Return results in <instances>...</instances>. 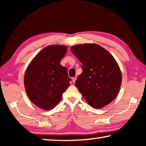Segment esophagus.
<instances>
[{"label":"esophagus","instance_id":"34e87169","mask_svg":"<svg viewBox=\"0 0 146 146\" xmlns=\"http://www.w3.org/2000/svg\"><path fill=\"white\" fill-rule=\"evenodd\" d=\"M76 80V76H74V77H73V78H72V81H73V83H75V82Z\"/></svg>","mask_w":146,"mask_h":146}]
</instances>
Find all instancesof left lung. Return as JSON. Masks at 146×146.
Segmentation results:
<instances>
[{
	"instance_id": "1",
	"label": "left lung",
	"mask_w": 146,
	"mask_h": 146,
	"mask_svg": "<svg viewBox=\"0 0 146 146\" xmlns=\"http://www.w3.org/2000/svg\"><path fill=\"white\" fill-rule=\"evenodd\" d=\"M71 50L82 64V73L75 86L87 102L96 109L111 102L122 83V74L114 57L96 44L75 45Z\"/></svg>"
}]
</instances>
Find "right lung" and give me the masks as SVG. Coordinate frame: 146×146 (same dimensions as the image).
Listing matches in <instances>:
<instances>
[{
	"mask_svg": "<svg viewBox=\"0 0 146 146\" xmlns=\"http://www.w3.org/2000/svg\"><path fill=\"white\" fill-rule=\"evenodd\" d=\"M67 52L65 46L44 48L29 64L24 76V86L29 99L45 110L55 107L70 86L67 68L60 61Z\"/></svg>",
	"mask_w": 146,
	"mask_h": 146,
	"instance_id": "1",
	"label": "right lung"
}]
</instances>
